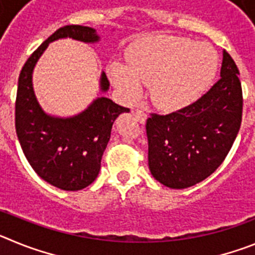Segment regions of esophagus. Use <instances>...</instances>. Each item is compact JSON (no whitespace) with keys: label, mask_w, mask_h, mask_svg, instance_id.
I'll return each mask as SVG.
<instances>
[{"label":"esophagus","mask_w":255,"mask_h":255,"mask_svg":"<svg viewBox=\"0 0 255 255\" xmlns=\"http://www.w3.org/2000/svg\"><path fill=\"white\" fill-rule=\"evenodd\" d=\"M134 116L136 117V119H138V120H139V123L144 124V123H145V121H147V117H148V115H147V112L144 111V110H135V112H134Z\"/></svg>","instance_id":"1"}]
</instances>
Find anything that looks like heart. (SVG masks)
<instances>
[{
  "label": "heart",
  "mask_w": 255,
  "mask_h": 255,
  "mask_svg": "<svg viewBox=\"0 0 255 255\" xmlns=\"http://www.w3.org/2000/svg\"><path fill=\"white\" fill-rule=\"evenodd\" d=\"M129 66L114 61L108 66L112 83L128 98L140 94L141 83L163 110H180L206 92L217 73V55L203 42L161 35L141 40L128 53Z\"/></svg>",
  "instance_id": "1"
}]
</instances>
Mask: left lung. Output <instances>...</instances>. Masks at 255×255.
Here are the masks:
<instances>
[{
  "label": "left lung",
  "instance_id": "left-lung-1",
  "mask_svg": "<svg viewBox=\"0 0 255 255\" xmlns=\"http://www.w3.org/2000/svg\"><path fill=\"white\" fill-rule=\"evenodd\" d=\"M239 69L224 51L221 79L176 112L152 114L147 120L148 164L157 181L185 189L217 170L236 139L243 115Z\"/></svg>",
  "mask_w": 255,
  "mask_h": 255
}]
</instances>
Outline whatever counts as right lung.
Here are the masks:
<instances>
[{
	"instance_id": "obj_1",
	"label": "right lung",
	"mask_w": 255,
	"mask_h": 255,
	"mask_svg": "<svg viewBox=\"0 0 255 255\" xmlns=\"http://www.w3.org/2000/svg\"><path fill=\"white\" fill-rule=\"evenodd\" d=\"M62 38L96 43V29L66 25L56 30L22 66L15 103V128L21 149L33 170L51 185L62 190H82L91 185L101 170V159L119 115L129 112L110 98L98 97L84 111L71 117L51 116L40 107L33 89V70L48 44ZM101 92L110 82L101 74Z\"/></svg>"
}]
</instances>
